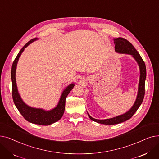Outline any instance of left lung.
Wrapping results in <instances>:
<instances>
[{"instance_id":"obj_1","label":"left lung","mask_w":159,"mask_h":159,"mask_svg":"<svg viewBox=\"0 0 159 159\" xmlns=\"http://www.w3.org/2000/svg\"><path fill=\"white\" fill-rule=\"evenodd\" d=\"M113 40L115 46V51L116 53L120 54L130 55L136 61L139 65L140 70V78L138 86V93L136 100L132 107L130 108V110H129L127 112L122 115L114 116L113 118L102 120L96 119L91 117L88 113V115L91 120H92L93 121H95L97 123L103 124L106 125H113L119 124L129 119L131 116L135 114L139 106L141 105L142 102H143L145 93V80L146 77V68L145 63L143 60V58H142L140 54L134 48V46H133L126 39L119 37L114 39Z\"/></svg>"}]
</instances>
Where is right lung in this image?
Returning a JSON list of instances; mask_svg holds the SVG:
<instances>
[{
    "label": "right lung",
    "mask_w": 159,
    "mask_h": 159,
    "mask_svg": "<svg viewBox=\"0 0 159 159\" xmlns=\"http://www.w3.org/2000/svg\"><path fill=\"white\" fill-rule=\"evenodd\" d=\"M37 40H38L37 38L33 39L25 44L24 46L20 49V51L13 61L11 75L12 81V97L15 106L17 108L20 114L23 116V117L27 121L33 124L42 125V126H48V125L57 122L62 118L65 110L66 98L70 93L71 90L75 86V84L73 82L71 83L63 90L57 105L51 110L46 111L44 109H42V108L33 107L27 105L23 101L19 93L17 86H16V66H17L19 58L24 52V49Z\"/></svg>",
    "instance_id": "right-lung-1"
}]
</instances>
